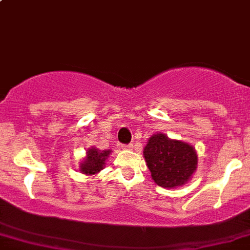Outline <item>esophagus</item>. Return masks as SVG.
Wrapping results in <instances>:
<instances>
[{
	"mask_svg": "<svg viewBox=\"0 0 250 250\" xmlns=\"http://www.w3.org/2000/svg\"><path fill=\"white\" fill-rule=\"evenodd\" d=\"M122 147L124 150H131L132 149V144H128V146H122Z\"/></svg>",
	"mask_w": 250,
	"mask_h": 250,
	"instance_id": "esophagus-1",
	"label": "esophagus"
}]
</instances>
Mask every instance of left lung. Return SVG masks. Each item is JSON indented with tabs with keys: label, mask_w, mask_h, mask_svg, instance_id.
Wrapping results in <instances>:
<instances>
[{
	"label": "left lung",
	"mask_w": 250,
	"mask_h": 250,
	"mask_svg": "<svg viewBox=\"0 0 250 250\" xmlns=\"http://www.w3.org/2000/svg\"><path fill=\"white\" fill-rule=\"evenodd\" d=\"M143 156L151 179L167 189L187 184L198 167V152L193 146L161 132L147 139Z\"/></svg>",
	"instance_id": "1"
}]
</instances>
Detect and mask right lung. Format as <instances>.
Segmentation results:
<instances>
[{"instance_id": "1", "label": "right lung", "mask_w": 250, "mask_h": 250, "mask_svg": "<svg viewBox=\"0 0 250 250\" xmlns=\"http://www.w3.org/2000/svg\"><path fill=\"white\" fill-rule=\"evenodd\" d=\"M112 154V150H99L98 147H88L85 156L80 163V171L87 176H94L104 168L106 160Z\"/></svg>"}]
</instances>
